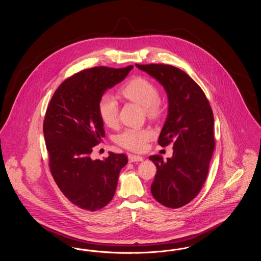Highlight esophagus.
<instances>
[{
  "instance_id": "esophagus-1",
  "label": "esophagus",
  "mask_w": 261,
  "mask_h": 261,
  "mask_svg": "<svg viewBox=\"0 0 261 261\" xmlns=\"http://www.w3.org/2000/svg\"><path fill=\"white\" fill-rule=\"evenodd\" d=\"M128 159H129V162H142V161H144V159L142 156L136 155V154H129Z\"/></svg>"
}]
</instances>
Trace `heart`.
<instances>
[{"label":"heart","mask_w":261,"mask_h":261,"mask_svg":"<svg viewBox=\"0 0 261 261\" xmlns=\"http://www.w3.org/2000/svg\"><path fill=\"white\" fill-rule=\"evenodd\" d=\"M122 96L145 109L149 116H159L163 110V102L159 98L155 85L145 77H135L121 89ZM98 110L100 119L109 127L118 123V105L114 97L103 94L99 99ZM154 132L149 127L128 128L117 137V143L132 151L145 150Z\"/></svg>","instance_id":"b5f03b06"}]
</instances>
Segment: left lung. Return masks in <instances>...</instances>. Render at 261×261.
I'll use <instances>...</instances> for the list:
<instances>
[{"label": "left lung", "mask_w": 261, "mask_h": 261, "mask_svg": "<svg viewBox=\"0 0 261 261\" xmlns=\"http://www.w3.org/2000/svg\"><path fill=\"white\" fill-rule=\"evenodd\" d=\"M136 66L162 84L169 103L159 144L173 143V155L167 162L149 156L158 169L151 195L162 205L179 208L199 195L207 178L215 148L213 112L202 89L183 70L163 63Z\"/></svg>", "instance_id": "8db88e82"}]
</instances>
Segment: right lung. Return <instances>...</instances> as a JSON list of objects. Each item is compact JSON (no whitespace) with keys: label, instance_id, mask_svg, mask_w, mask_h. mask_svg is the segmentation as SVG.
<instances>
[{"label":"right lung","instance_id":"obj_1","mask_svg":"<svg viewBox=\"0 0 261 261\" xmlns=\"http://www.w3.org/2000/svg\"><path fill=\"white\" fill-rule=\"evenodd\" d=\"M132 68L81 70L62 82L48 105L43 131L50 173L66 199L82 210L98 211L112 200L119 172L128 162L124 153L111 152L103 161H93L91 152L105 137L99 98Z\"/></svg>","mask_w":261,"mask_h":261}]
</instances>
